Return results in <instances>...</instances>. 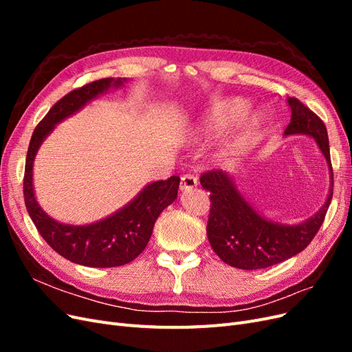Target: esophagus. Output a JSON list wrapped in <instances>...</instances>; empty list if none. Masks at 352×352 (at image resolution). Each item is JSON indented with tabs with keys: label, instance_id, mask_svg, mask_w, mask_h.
Instances as JSON below:
<instances>
[{
	"label": "esophagus",
	"instance_id": "1",
	"mask_svg": "<svg viewBox=\"0 0 352 352\" xmlns=\"http://www.w3.org/2000/svg\"><path fill=\"white\" fill-rule=\"evenodd\" d=\"M198 182H197V177H194L192 175H185L180 179V190L182 192H188V190H192L194 188H197Z\"/></svg>",
	"mask_w": 352,
	"mask_h": 352
}]
</instances>
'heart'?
<instances>
[{
	"label": "heart",
	"mask_w": 352,
	"mask_h": 352,
	"mask_svg": "<svg viewBox=\"0 0 352 352\" xmlns=\"http://www.w3.org/2000/svg\"><path fill=\"white\" fill-rule=\"evenodd\" d=\"M247 109L248 101L239 97L220 98L211 102L190 129L189 142L195 145L210 144L236 121L217 151L220 162H236L251 150L264 124L263 111L252 110L245 113Z\"/></svg>",
	"instance_id": "heart-1"
}]
</instances>
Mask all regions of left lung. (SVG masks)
Returning <instances> with one entry per match:
<instances>
[{
    "label": "left lung",
    "mask_w": 352,
    "mask_h": 352,
    "mask_svg": "<svg viewBox=\"0 0 352 352\" xmlns=\"http://www.w3.org/2000/svg\"><path fill=\"white\" fill-rule=\"evenodd\" d=\"M286 102L291 109V123L283 136L313 138L329 168V194L311 217L287 225L264 217L241 192L233 175L221 170L202 175L199 182L211 199L207 236L212 251L232 267L265 269L301 252L320 229L333 195V172L324 123L296 98H287Z\"/></svg>",
    "instance_id": "8db88e82"
}]
</instances>
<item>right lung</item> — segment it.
<instances>
[{
    "label": "right lung",
    "instance_id": "obj_1",
    "mask_svg": "<svg viewBox=\"0 0 352 352\" xmlns=\"http://www.w3.org/2000/svg\"><path fill=\"white\" fill-rule=\"evenodd\" d=\"M126 78H105L74 89L57 101L36 126L26 155L23 192L26 208L41 236L72 263L87 267H117L135 260L151 238L154 223L177 198L180 177L148 184L126 206L88 225H66L48 216L34 189V163L39 146L56 126L80 111L85 105L110 89L122 88Z\"/></svg>",
    "mask_w": 352,
    "mask_h": 352
}]
</instances>
